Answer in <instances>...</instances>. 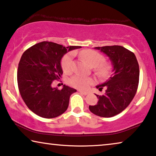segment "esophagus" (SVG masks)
Segmentation results:
<instances>
[{"label":"esophagus","mask_w":156,"mask_h":156,"mask_svg":"<svg viewBox=\"0 0 156 156\" xmlns=\"http://www.w3.org/2000/svg\"><path fill=\"white\" fill-rule=\"evenodd\" d=\"M78 92H80L81 94H84V95H87V94H88V92L83 91V90H78Z\"/></svg>","instance_id":"34e87169"}]
</instances>
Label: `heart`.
<instances>
[{"label": "heart", "instance_id": "1", "mask_svg": "<svg viewBox=\"0 0 156 156\" xmlns=\"http://www.w3.org/2000/svg\"><path fill=\"white\" fill-rule=\"evenodd\" d=\"M76 53V52H74ZM80 55L92 67L95 69L99 75L106 76L109 73V66L104 63V57L100 53L93 50H84L80 52ZM62 68L66 73H70L73 68V53L70 52L64 55L61 62ZM94 83V79L91 77H86L79 74L72 76L69 79V84L73 87L85 90Z\"/></svg>", "mask_w": 156, "mask_h": 156}]
</instances>
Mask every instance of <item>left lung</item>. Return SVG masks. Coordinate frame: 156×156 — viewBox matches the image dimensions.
Listing matches in <instances>:
<instances>
[{
	"label": "left lung",
	"instance_id": "8db88e82",
	"mask_svg": "<svg viewBox=\"0 0 156 156\" xmlns=\"http://www.w3.org/2000/svg\"><path fill=\"white\" fill-rule=\"evenodd\" d=\"M108 56L113 66V74L107 81L97 85L105 94L97 95L99 101L94 106H89L92 113L104 118H110L121 113L129 106L135 96L139 80V66L136 56L120 45L96 47Z\"/></svg>",
	"mask_w": 156,
	"mask_h": 156
}]
</instances>
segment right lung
Returning a JSON list of instances; mask_svg holds the SVG:
<instances>
[{
    "mask_svg": "<svg viewBox=\"0 0 156 156\" xmlns=\"http://www.w3.org/2000/svg\"><path fill=\"white\" fill-rule=\"evenodd\" d=\"M80 48H65L43 41L23 53L17 69L18 88L27 107L36 115L53 118L68 108L70 96L76 90L65 85L62 90H58L52 87V83L62 78V57L69 51Z\"/></svg>",
    "mask_w": 156,
    "mask_h": 156,
    "instance_id": "obj_1",
    "label": "right lung"
}]
</instances>
